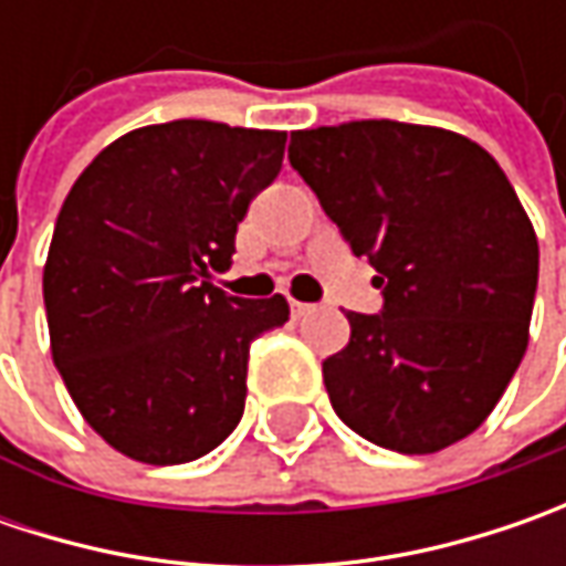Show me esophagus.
I'll use <instances>...</instances> for the list:
<instances>
[{
  "label": "esophagus",
  "instance_id": "obj_1",
  "mask_svg": "<svg viewBox=\"0 0 566 566\" xmlns=\"http://www.w3.org/2000/svg\"><path fill=\"white\" fill-rule=\"evenodd\" d=\"M315 305H308V302H295V298H290V312H293V317H302L308 315Z\"/></svg>",
  "mask_w": 566,
  "mask_h": 566
}]
</instances>
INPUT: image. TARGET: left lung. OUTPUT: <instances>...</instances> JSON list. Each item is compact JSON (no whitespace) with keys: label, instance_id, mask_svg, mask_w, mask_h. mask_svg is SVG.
Here are the masks:
<instances>
[{"label":"left lung","instance_id":"1","mask_svg":"<svg viewBox=\"0 0 566 566\" xmlns=\"http://www.w3.org/2000/svg\"><path fill=\"white\" fill-rule=\"evenodd\" d=\"M290 164L356 258L378 315L324 359L343 424L397 453H434L489 419L530 343L538 242L485 147L457 132L361 119L293 132Z\"/></svg>","mask_w":566,"mask_h":566}]
</instances>
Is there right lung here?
<instances>
[{"mask_svg": "<svg viewBox=\"0 0 566 566\" xmlns=\"http://www.w3.org/2000/svg\"><path fill=\"white\" fill-rule=\"evenodd\" d=\"M286 132L176 119L122 135L69 191L43 271L53 361L87 424L119 453L176 467L245 412L251 339L283 327V295L217 290Z\"/></svg>", "mask_w": 566, "mask_h": 566, "instance_id": "1", "label": "right lung"}]
</instances>
